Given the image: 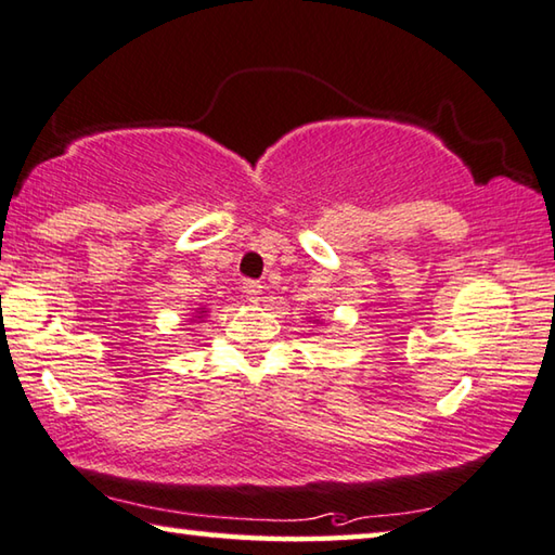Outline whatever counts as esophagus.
<instances>
[{"label":"esophagus","mask_w":555,"mask_h":555,"mask_svg":"<svg viewBox=\"0 0 555 555\" xmlns=\"http://www.w3.org/2000/svg\"><path fill=\"white\" fill-rule=\"evenodd\" d=\"M243 293H246L248 302H260L262 285H260V283H256V280H246V283H243Z\"/></svg>","instance_id":"esophagus-1"}]
</instances>
